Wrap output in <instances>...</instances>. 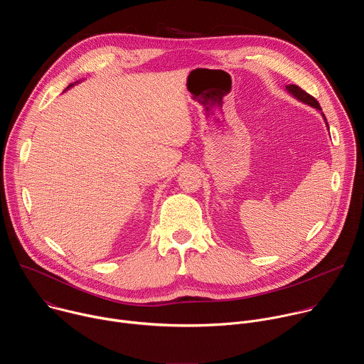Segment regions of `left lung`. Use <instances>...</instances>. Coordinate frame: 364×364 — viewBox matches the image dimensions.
I'll return each mask as SVG.
<instances>
[{
  "label": "left lung",
  "instance_id": "left-lung-1",
  "mask_svg": "<svg viewBox=\"0 0 364 364\" xmlns=\"http://www.w3.org/2000/svg\"><path fill=\"white\" fill-rule=\"evenodd\" d=\"M285 90H287L289 95H292L296 100H299V102L305 103V105H308V107H311V108L317 109V111L323 115V119H324V122H326L327 129H330V128H328V122H327V119H326V115L323 114V109H321L320 103L317 102V99H316V97H313L311 95H308L305 90H302V89H301L299 86H296V85H287V86H285Z\"/></svg>",
  "mask_w": 364,
  "mask_h": 364
}]
</instances>
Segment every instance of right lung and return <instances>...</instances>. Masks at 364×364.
Returning <instances> with one entry per match:
<instances>
[{"instance_id": "add662e5", "label": "right lung", "mask_w": 364, "mask_h": 364, "mask_svg": "<svg viewBox=\"0 0 364 364\" xmlns=\"http://www.w3.org/2000/svg\"><path fill=\"white\" fill-rule=\"evenodd\" d=\"M79 82H80V80H79ZM79 82H75V83H72V85H69V86H68V89H70V87H72V86H75V85H77V83H79ZM68 89H66V90H68Z\"/></svg>"}]
</instances>
